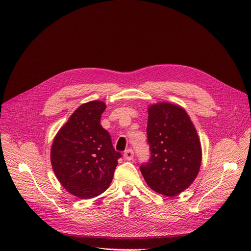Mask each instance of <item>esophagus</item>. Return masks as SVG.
I'll use <instances>...</instances> for the list:
<instances>
[{"instance_id":"obj_1","label":"esophagus","mask_w":251,"mask_h":251,"mask_svg":"<svg viewBox=\"0 0 251 251\" xmlns=\"http://www.w3.org/2000/svg\"><path fill=\"white\" fill-rule=\"evenodd\" d=\"M133 157H134V152H133L132 149H128V150H126V151L124 152V159H125V160L130 161V160L133 159Z\"/></svg>"}]
</instances>
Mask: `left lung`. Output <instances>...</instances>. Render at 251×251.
<instances>
[{"label": "left lung", "mask_w": 251, "mask_h": 251, "mask_svg": "<svg viewBox=\"0 0 251 251\" xmlns=\"http://www.w3.org/2000/svg\"><path fill=\"white\" fill-rule=\"evenodd\" d=\"M148 143L151 158L140 170L156 193L175 197L188 189L201 164L197 130L183 107L160 102L148 107Z\"/></svg>", "instance_id": "1"}]
</instances>
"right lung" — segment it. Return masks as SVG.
Masks as SVG:
<instances>
[{
	"label": "right lung",
	"mask_w": 251,
	"mask_h": 251,
	"mask_svg": "<svg viewBox=\"0 0 251 251\" xmlns=\"http://www.w3.org/2000/svg\"><path fill=\"white\" fill-rule=\"evenodd\" d=\"M105 109L98 100L80 105L52 142V170L61 186L79 199L97 197L108 189L121 157L100 125Z\"/></svg>",
	"instance_id": "right-lung-1"
}]
</instances>
